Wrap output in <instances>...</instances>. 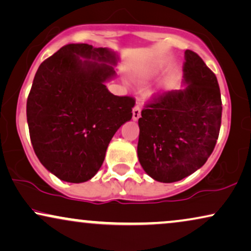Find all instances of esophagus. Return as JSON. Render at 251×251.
Masks as SVG:
<instances>
[{
	"label": "esophagus",
	"instance_id": "obj_1",
	"mask_svg": "<svg viewBox=\"0 0 251 251\" xmlns=\"http://www.w3.org/2000/svg\"><path fill=\"white\" fill-rule=\"evenodd\" d=\"M140 116H141V108H140L139 104H136L134 106V109H133V119L138 120L140 118Z\"/></svg>",
	"mask_w": 251,
	"mask_h": 251
}]
</instances>
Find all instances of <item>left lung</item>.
I'll return each instance as SVG.
<instances>
[{"mask_svg": "<svg viewBox=\"0 0 251 251\" xmlns=\"http://www.w3.org/2000/svg\"><path fill=\"white\" fill-rule=\"evenodd\" d=\"M183 91L153 94L139 118L138 156L143 170L160 182L179 181L211 155L222 124L216 75L193 50L185 51Z\"/></svg>", "mask_w": 251, "mask_h": 251, "instance_id": "obj_1", "label": "left lung"}]
</instances>
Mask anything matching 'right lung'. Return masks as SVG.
<instances>
[{"label": "right lung", "mask_w": 251, "mask_h": 251, "mask_svg": "<svg viewBox=\"0 0 251 251\" xmlns=\"http://www.w3.org/2000/svg\"><path fill=\"white\" fill-rule=\"evenodd\" d=\"M98 61L115 64L116 56L87 43L66 45L41 63L29 91L26 115L33 149L63 181L92 179L117 129L132 118L135 99L111 94L104 81L115 70Z\"/></svg>", "instance_id": "right-lung-1"}]
</instances>
